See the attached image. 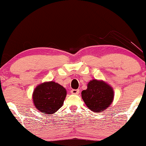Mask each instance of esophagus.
Returning a JSON list of instances; mask_svg holds the SVG:
<instances>
[{"label": "esophagus", "mask_w": 146, "mask_h": 146, "mask_svg": "<svg viewBox=\"0 0 146 146\" xmlns=\"http://www.w3.org/2000/svg\"><path fill=\"white\" fill-rule=\"evenodd\" d=\"M79 92V90H71V93L72 94H78Z\"/></svg>", "instance_id": "obj_1"}]
</instances>
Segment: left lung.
I'll list each match as a JSON object with an SVG mask.
<instances>
[{
  "label": "left lung",
  "mask_w": 146,
  "mask_h": 146,
  "mask_svg": "<svg viewBox=\"0 0 146 146\" xmlns=\"http://www.w3.org/2000/svg\"><path fill=\"white\" fill-rule=\"evenodd\" d=\"M82 98L90 110L95 113L102 112L113 102V88L101 80L93 79L87 85V89L81 93Z\"/></svg>",
  "instance_id": "1"
}]
</instances>
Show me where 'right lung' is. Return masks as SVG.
Returning a JSON list of instances; mask_svg holds the SVG:
<instances>
[{
    "instance_id": "add662e5",
    "label": "right lung",
    "mask_w": 146,
    "mask_h": 146,
    "mask_svg": "<svg viewBox=\"0 0 146 146\" xmlns=\"http://www.w3.org/2000/svg\"><path fill=\"white\" fill-rule=\"evenodd\" d=\"M66 90L54 81L40 84L34 90L33 100L38 110L46 114H53L62 106Z\"/></svg>"
}]
</instances>
